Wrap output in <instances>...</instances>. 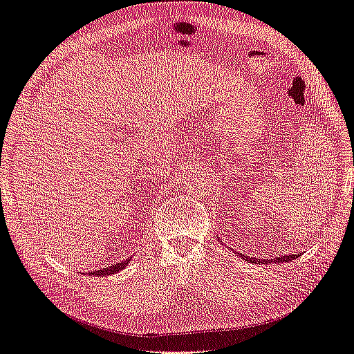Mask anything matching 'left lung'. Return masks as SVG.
I'll return each mask as SVG.
<instances>
[{
    "label": "left lung",
    "mask_w": 354,
    "mask_h": 354,
    "mask_svg": "<svg viewBox=\"0 0 354 354\" xmlns=\"http://www.w3.org/2000/svg\"><path fill=\"white\" fill-rule=\"evenodd\" d=\"M298 257H301V254H292V255H284V257H278V258H275V259H269V261L270 263H288V261H292V259H297ZM241 258L243 259H246V261H255L257 264L259 263L258 261V259H252V258H248L246 255H241ZM269 261H263V259H261V263H269Z\"/></svg>",
    "instance_id": "1"
}]
</instances>
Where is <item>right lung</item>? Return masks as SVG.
I'll return each mask as SVG.
<instances>
[{"label":"right lung","mask_w":354,"mask_h":354,"mask_svg":"<svg viewBox=\"0 0 354 354\" xmlns=\"http://www.w3.org/2000/svg\"><path fill=\"white\" fill-rule=\"evenodd\" d=\"M129 261V258L127 259V261H122V263H118V264H113V266H108L106 269H100V270H95L93 272V275H97V277H105V275H113V273H118L119 270L125 269L127 264Z\"/></svg>","instance_id":"right-lung-1"}]
</instances>
